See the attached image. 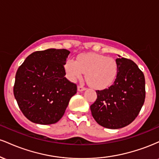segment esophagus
<instances>
[{
    "label": "esophagus",
    "mask_w": 159,
    "mask_h": 159,
    "mask_svg": "<svg viewBox=\"0 0 159 159\" xmlns=\"http://www.w3.org/2000/svg\"><path fill=\"white\" fill-rule=\"evenodd\" d=\"M85 90H86V88L84 87H83L82 85H78V90L79 91V92H81V91H84Z\"/></svg>",
    "instance_id": "esophagus-1"
}]
</instances>
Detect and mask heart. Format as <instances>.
I'll return each instance as SVG.
<instances>
[{
    "instance_id": "heart-1",
    "label": "heart",
    "mask_w": 159,
    "mask_h": 159,
    "mask_svg": "<svg viewBox=\"0 0 159 159\" xmlns=\"http://www.w3.org/2000/svg\"><path fill=\"white\" fill-rule=\"evenodd\" d=\"M64 68L69 81H75L85 72L89 84L98 90L112 85L118 72L116 60L96 53L80 54L77 61L69 59L65 63Z\"/></svg>"
}]
</instances>
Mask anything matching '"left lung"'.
Masks as SVG:
<instances>
[{"label":"left lung","instance_id":"1","mask_svg":"<svg viewBox=\"0 0 159 159\" xmlns=\"http://www.w3.org/2000/svg\"><path fill=\"white\" fill-rule=\"evenodd\" d=\"M116 61L118 72L114 83L105 90H96L97 98L90 105L97 123L111 129L123 128L134 121L146 94L143 73L136 63L124 57Z\"/></svg>","mask_w":159,"mask_h":159}]
</instances>
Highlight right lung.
<instances>
[{
	"label": "right lung",
	"mask_w": 159,
	"mask_h": 159,
	"mask_svg": "<svg viewBox=\"0 0 159 159\" xmlns=\"http://www.w3.org/2000/svg\"><path fill=\"white\" fill-rule=\"evenodd\" d=\"M70 52L49 48L33 52L18 69L13 87L18 105L30 121L50 125L64 114L77 85L65 77Z\"/></svg>",
	"instance_id": "right-lung-1"
}]
</instances>
